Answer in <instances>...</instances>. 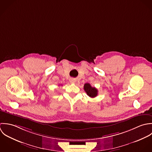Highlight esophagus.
<instances>
[{"label": "esophagus", "mask_w": 152, "mask_h": 152, "mask_svg": "<svg viewBox=\"0 0 152 152\" xmlns=\"http://www.w3.org/2000/svg\"><path fill=\"white\" fill-rule=\"evenodd\" d=\"M69 82H70V83H75L76 80H75V79H73V78H71V79H70Z\"/></svg>", "instance_id": "1"}]
</instances>
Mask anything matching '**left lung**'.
Segmentation results:
<instances>
[{"label":"left lung","instance_id":"8db88e82","mask_svg":"<svg viewBox=\"0 0 152 152\" xmlns=\"http://www.w3.org/2000/svg\"><path fill=\"white\" fill-rule=\"evenodd\" d=\"M84 90L87 94L91 97H94L97 95V89L94 87H91V85L88 83L85 84Z\"/></svg>","mask_w":152,"mask_h":152}]
</instances>
